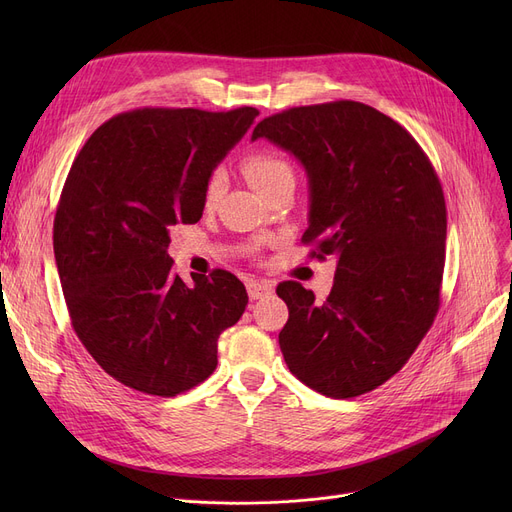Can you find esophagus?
<instances>
[{
	"label": "esophagus",
	"mask_w": 512,
	"mask_h": 512,
	"mask_svg": "<svg viewBox=\"0 0 512 512\" xmlns=\"http://www.w3.org/2000/svg\"><path fill=\"white\" fill-rule=\"evenodd\" d=\"M274 286L270 282H259V280H249L247 282V292H249V299L257 301L267 297V294H272Z\"/></svg>",
	"instance_id": "34e87169"
}]
</instances>
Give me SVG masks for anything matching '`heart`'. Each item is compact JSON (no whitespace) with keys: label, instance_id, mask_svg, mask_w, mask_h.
<instances>
[{"label":"heart","instance_id":"obj_1","mask_svg":"<svg viewBox=\"0 0 512 512\" xmlns=\"http://www.w3.org/2000/svg\"><path fill=\"white\" fill-rule=\"evenodd\" d=\"M242 172H245V176L249 178V182L257 188L259 193H263L265 188H270L280 178L292 176V168H290L288 161L282 155H278L276 151H270V149L251 151L245 159H242ZM224 188H226L224 172L213 170L205 180L203 203L207 207L218 203L220 197L224 195Z\"/></svg>","mask_w":512,"mask_h":512}]
</instances>
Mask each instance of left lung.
Masks as SVG:
<instances>
[{"label": "left lung", "instance_id": "left-lung-1", "mask_svg": "<svg viewBox=\"0 0 512 512\" xmlns=\"http://www.w3.org/2000/svg\"><path fill=\"white\" fill-rule=\"evenodd\" d=\"M265 137L309 176V257L336 259L326 301L278 284L288 305L280 348L292 375L330 398L371 392L405 365L432 328L444 274L446 201L419 143L359 101L290 107L263 118Z\"/></svg>", "mask_w": 512, "mask_h": 512}]
</instances>
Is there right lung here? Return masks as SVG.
Returning <instances> with one entry per match:
<instances>
[{
  "mask_svg": "<svg viewBox=\"0 0 512 512\" xmlns=\"http://www.w3.org/2000/svg\"><path fill=\"white\" fill-rule=\"evenodd\" d=\"M255 107H141L101 124L78 151L53 220L72 328L120 384L176 396L218 365V338L249 303L226 270L188 286L170 228L203 215L207 176L242 139Z\"/></svg>",
  "mask_w": 512,
  "mask_h": 512,
  "instance_id": "add662e5",
  "label": "right lung"
}]
</instances>
